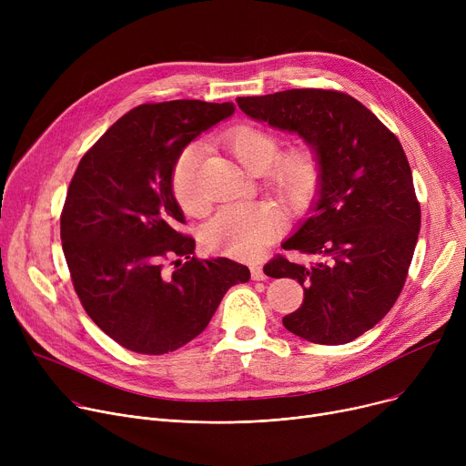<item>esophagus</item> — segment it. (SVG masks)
<instances>
[{
  "label": "esophagus",
  "mask_w": 466,
  "mask_h": 466,
  "mask_svg": "<svg viewBox=\"0 0 466 466\" xmlns=\"http://www.w3.org/2000/svg\"><path fill=\"white\" fill-rule=\"evenodd\" d=\"M251 279H253V281H262V279H266L262 266H258V264H253V266H251Z\"/></svg>",
  "instance_id": "1"
}]
</instances>
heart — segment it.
<instances>
[{
    "mask_svg": "<svg viewBox=\"0 0 466 466\" xmlns=\"http://www.w3.org/2000/svg\"><path fill=\"white\" fill-rule=\"evenodd\" d=\"M225 145L234 158L251 174H262L272 194L292 209L306 206L321 177V160L309 145H297L279 155L278 134L238 125L225 134ZM200 147L188 145L171 169V188L177 204L190 215H200L206 202L196 183ZM281 228L279 213L270 206H230L220 209L204 228L206 248L236 258H253Z\"/></svg>",
    "mask_w": 466,
    "mask_h": 466,
    "instance_id": "obj_1",
    "label": "heart"
}]
</instances>
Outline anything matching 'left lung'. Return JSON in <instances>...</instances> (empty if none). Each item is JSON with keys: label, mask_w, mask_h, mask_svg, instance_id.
I'll return each mask as SVG.
<instances>
[{"label": "left lung", "mask_w": 466, "mask_h": 466, "mask_svg": "<svg viewBox=\"0 0 466 466\" xmlns=\"http://www.w3.org/2000/svg\"><path fill=\"white\" fill-rule=\"evenodd\" d=\"M236 102L248 116L299 134L321 160L317 198L283 241L315 262L276 257L264 274L304 287L302 306L283 317L287 330L313 344H348L393 308L418 243L421 209L402 145L344 92L292 88Z\"/></svg>", "instance_id": "1"}]
</instances>
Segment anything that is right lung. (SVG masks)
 Segmentation results:
<instances>
[{
    "mask_svg": "<svg viewBox=\"0 0 466 466\" xmlns=\"http://www.w3.org/2000/svg\"><path fill=\"white\" fill-rule=\"evenodd\" d=\"M234 104L174 100L143 104L81 158L60 217L62 249L90 319L116 344L143 355L176 351L198 336L249 268L200 260L171 188L185 147L234 113ZM174 273L161 270L166 258ZM186 262H182V258Z\"/></svg>",
    "mask_w": 466,
    "mask_h": 466,
    "instance_id": "add662e5",
    "label": "right lung"
}]
</instances>
